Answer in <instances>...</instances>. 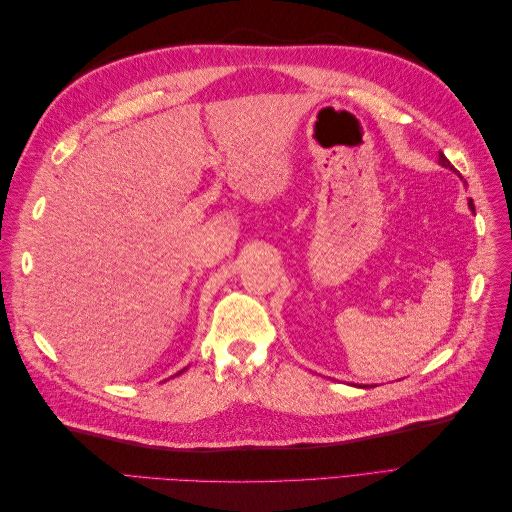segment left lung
<instances>
[{
	"label": "left lung",
	"instance_id": "obj_1",
	"mask_svg": "<svg viewBox=\"0 0 512 512\" xmlns=\"http://www.w3.org/2000/svg\"><path fill=\"white\" fill-rule=\"evenodd\" d=\"M440 164H442V166H446V168H453V164L446 160V156H444V153H440ZM470 207L474 209V205H472V203H470Z\"/></svg>",
	"mask_w": 512,
	"mask_h": 512
}]
</instances>
